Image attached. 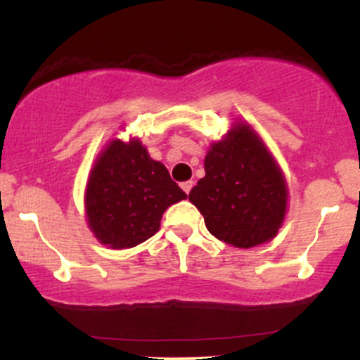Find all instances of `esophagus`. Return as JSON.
<instances>
[{
    "instance_id": "esophagus-1",
    "label": "esophagus",
    "mask_w": 360,
    "mask_h": 360,
    "mask_svg": "<svg viewBox=\"0 0 360 360\" xmlns=\"http://www.w3.org/2000/svg\"><path fill=\"white\" fill-rule=\"evenodd\" d=\"M193 181H184V183H181V188H183V191L186 193V194H189V191H191V188H193Z\"/></svg>"
}]
</instances>
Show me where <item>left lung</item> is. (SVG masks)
<instances>
[{
	"instance_id": "left-lung-1",
	"label": "left lung",
	"mask_w": 360,
	"mask_h": 360,
	"mask_svg": "<svg viewBox=\"0 0 360 360\" xmlns=\"http://www.w3.org/2000/svg\"><path fill=\"white\" fill-rule=\"evenodd\" d=\"M205 172L189 201L205 217L210 233L238 249L276 237L286 214V179L249 125L237 123L225 139L212 143Z\"/></svg>"
}]
</instances>
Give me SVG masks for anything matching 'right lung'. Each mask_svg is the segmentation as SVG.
<instances>
[{
  "instance_id": "add662e5",
  "label": "right lung",
  "mask_w": 360,
  "mask_h": 360,
  "mask_svg": "<svg viewBox=\"0 0 360 360\" xmlns=\"http://www.w3.org/2000/svg\"><path fill=\"white\" fill-rule=\"evenodd\" d=\"M186 198L140 140H113L91 169L86 218L103 245L130 249L155 235L164 212Z\"/></svg>"
}]
</instances>
